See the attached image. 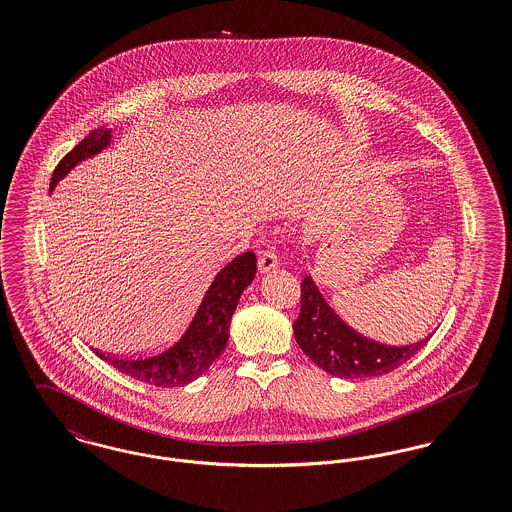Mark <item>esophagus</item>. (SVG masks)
Returning <instances> with one entry per match:
<instances>
[{
	"mask_svg": "<svg viewBox=\"0 0 512 512\" xmlns=\"http://www.w3.org/2000/svg\"><path fill=\"white\" fill-rule=\"evenodd\" d=\"M278 265H280V259H278L274 249H267V251L261 253V257H259V270L261 272H268V270H272V268H276Z\"/></svg>",
	"mask_w": 512,
	"mask_h": 512,
	"instance_id": "1",
	"label": "esophagus"
}]
</instances>
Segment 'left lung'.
Segmentation results:
<instances>
[{"label": "left lung", "instance_id": "left-lung-1", "mask_svg": "<svg viewBox=\"0 0 512 512\" xmlns=\"http://www.w3.org/2000/svg\"><path fill=\"white\" fill-rule=\"evenodd\" d=\"M293 334L303 353L324 372L338 378H372L399 368L428 341L411 345H386L368 340L347 326L322 299L311 276L301 280V309Z\"/></svg>", "mask_w": 512, "mask_h": 512}]
</instances>
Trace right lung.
Here are the masks:
<instances>
[{"label": "right lung", "mask_w": 512, "mask_h": 512, "mask_svg": "<svg viewBox=\"0 0 512 512\" xmlns=\"http://www.w3.org/2000/svg\"><path fill=\"white\" fill-rule=\"evenodd\" d=\"M111 140V130H92L78 146H74L55 167L49 190L86 157L96 155ZM257 259L253 251H245L219 270L209 290L203 295L192 322L178 340L169 347L144 355L117 357L96 351L99 359L115 366L119 372L155 388H178L194 382L219 359L230 334V318L236 311L240 295L253 282Z\"/></svg>", "instance_id": "add662e5"}]
</instances>
